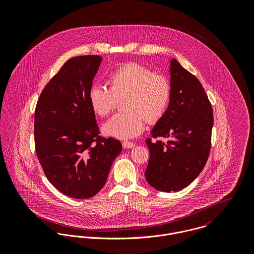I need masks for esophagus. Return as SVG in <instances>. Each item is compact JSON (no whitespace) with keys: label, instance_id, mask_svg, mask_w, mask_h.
<instances>
[{"label":"esophagus","instance_id":"34e87169","mask_svg":"<svg viewBox=\"0 0 254 254\" xmlns=\"http://www.w3.org/2000/svg\"><path fill=\"white\" fill-rule=\"evenodd\" d=\"M122 145L124 148H132L135 146V144L132 143V142H128V141H125L122 143Z\"/></svg>","mask_w":254,"mask_h":254}]
</instances>
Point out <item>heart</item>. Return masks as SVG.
<instances>
[{
	"instance_id": "obj_1",
	"label": "heart",
	"mask_w": 254,
	"mask_h": 254,
	"mask_svg": "<svg viewBox=\"0 0 254 254\" xmlns=\"http://www.w3.org/2000/svg\"><path fill=\"white\" fill-rule=\"evenodd\" d=\"M109 89L94 85L88 100L92 110L105 117L116 108L117 101L125 98L121 112L112 116L103 126V132L120 140L132 139L145 130L148 122L158 121L166 112L171 100V85L168 79L153 72L142 64L128 63L110 73Z\"/></svg>"
}]
</instances>
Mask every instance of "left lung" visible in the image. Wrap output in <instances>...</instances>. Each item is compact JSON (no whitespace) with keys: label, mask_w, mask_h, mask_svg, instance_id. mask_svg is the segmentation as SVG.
<instances>
[{"label":"left lung","mask_w":254,"mask_h":254,"mask_svg":"<svg viewBox=\"0 0 254 254\" xmlns=\"http://www.w3.org/2000/svg\"><path fill=\"white\" fill-rule=\"evenodd\" d=\"M171 100L151 130L146 182L160 191H178L202 171L211 146L213 111L198 81L176 60L170 62ZM161 138H168L164 143Z\"/></svg>","instance_id":"1"}]
</instances>
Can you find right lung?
I'll return each mask as SVG.
<instances>
[{"label": "right lung", "instance_id": "obj_1", "mask_svg": "<svg viewBox=\"0 0 254 254\" xmlns=\"http://www.w3.org/2000/svg\"><path fill=\"white\" fill-rule=\"evenodd\" d=\"M100 56L68 60L42 91L34 117L35 149L50 183L77 199L94 196L105 186L122 145L100 136L88 94Z\"/></svg>", "mask_w": 254, "mask_h": 254}]
</instances>
